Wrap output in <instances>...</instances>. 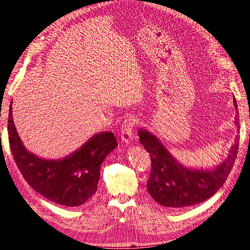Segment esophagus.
<instances>
[{"instance_id": "esophagus-1", "label": "esophagus", "mask_w": 250, "mask_h": 250, "mask_svg": "<svg viewBox=\"0 0 250 250\" xmlns=\"http://www.w3.org/2000/svg\"><path fill=\"white\" fill-rule=\"evenodd\" d=\"M137 124V118H134L133 116H128L126 118L122 127H121V138H122L123 142L130 143L132 141L134 135V126Z\"/></svg>"}]
</instances>
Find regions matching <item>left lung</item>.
<instances>
[{"label":"left lung","mask_w":250,"mask_h":250,"mask_svg":"<svg viewBox=\"0 0 250 250\" xmlns=\"http://www.w3.org/2000/svg\"><path fill=\"white\" fill-rule=\"evenodd\" d=\"M236 109L237 102L233 99ZM239 128V116L234 118ZM139 138L151 157V173L147 190L157 203L172 209L185 208L208 199L218 192L232 169L239 149V135L234 139L228 157L213 170L190 169L179 164L154 134L139 130Z\"/></svg>","instance_id":"left-lung-1"}]
</instances>
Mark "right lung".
I'll list each match as a JSON object with an SVG mask.
<instances>
[{
	"label": "right lung",
	"mask_w": 250,
	"mask_h": 250,
	"mask_svg": "<svg viewBox=\"0 0 250 250\" xmlns=\"http://www.w3.org/2000/svg\"><path fill=\"white\" fill-rule=\"evenodd\" d=\"M8 118L9 145L22 177L44 198L64 207H78L96 193L103 161L118 146L112 132H100L74 153L60 160H44L28 151L12 118Z\"/></svg>",
	"instance_id": "1"
}]
</instances>
